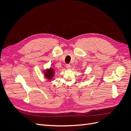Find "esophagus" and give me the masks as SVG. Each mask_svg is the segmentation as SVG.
Segmentation results:
<instances>
[{"label": "esophagus", "instance_id": "obj_1", "mask_svg": "<svg viewBox=\"0 0 131 131\" xmlns=\"http://www.w3.org/2000/svg\"><path fill=\"white\" fill-rule=\"evenodd\" d=\"M66 68L68 69H70L71 68V66L69 64H67L66 65Z\"/></svg>", "mask_w": 131, "mask_h": 131}]
</instances>
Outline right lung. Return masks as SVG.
Masks as SVG:
<instances>
[{"label":"right lung","mask_w":131,"mask_h":131,"mask_svg":"<svg viewBox=\"0 0 131 131\" xmlns=\"http://www.w3.org/2000/svg\"><path fill=\"white\" fill-rule=\"evenodd\" d=\"M54 70L52 68H50L49 69H47L45 70L44 72V75L46 79H49V80H52L53 78L54 77Z\"/></svg>","instance_id":"right-lung-1"}]
</instances>
